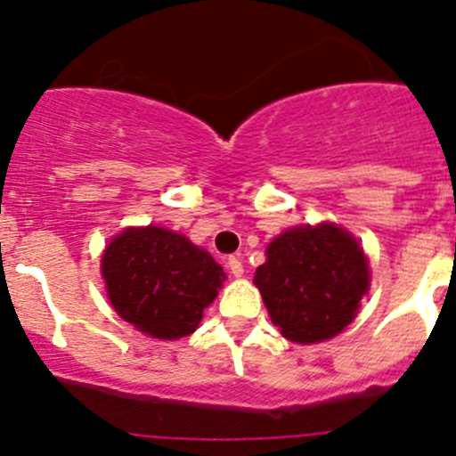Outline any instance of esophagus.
Masks as SVG:
<instances>
[{
    "label": "esophagus",
    "instance_id": "1",
    "mask_svg": "<svg viewBox=\"0 0 456 456\" xmlns=\"http://www.w3.org/2000/svg\"><path fill=\"white\" fill-rule=\"evenodd\" d=\"M227 266H229V271H232V275H236V278H240L242 273H245V266H242V262H240V257L238 256H232L227 260Z\"/></svg>",
    "mask_w": 456,
    "mask_h": 456
}]
</instances>
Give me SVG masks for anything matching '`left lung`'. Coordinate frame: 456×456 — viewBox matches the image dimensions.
Wrapping results in <instances>:
<instances>
[{
  "instance_id": "8db88e82",
  "label": "left lung",
  "mask_w": 456,
  "mask_h": 456,
  "mask_svg": "<svg viewBox=\"0 0 456 456\" xmlns=\"http://www.w3.org/2000/svg\"><path fill=\"white\" fill-rule=\"evenodd\" d=\"M256 287L287 339L317 344L342 333L369 293V260L360 242L333 223L291 227L266 247Z\"/></svg>"
}]
</instances>
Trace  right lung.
<instances>
[{"instance_id": "add662e5", "label": "right lung", "mask_w": 456, "mask_h": 456, "mask_svg": "<svg viewBox=\"0 0 456 456\" xmlns=\"http://www.w3.org/2000/svg\"><path fill=\"white\" fill-rule=\"evenodd\" d=\"M101 273L114 311L156 339L194 333L227 278L190 238L151 224L127 227L112 238Z\"/></svg>"}]
</instances>
